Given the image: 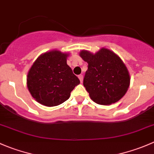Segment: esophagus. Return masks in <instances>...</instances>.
I'll use <instances>...</instances> for the list:
<instances>
[{
  "instance_id": "esophagus-1",
  "label": "esophagus",
  "mask_w": 154,
  "mask_h": 154,
  "mask_svg": "<svg viewBox=\"0 0 154 154\" xmlns=\"http://www.w3.org/2000/svg\"><path fill=\"white\" fill-rule=\"evenodd\" d=\"M78 78L80 79V83H82V82H83V75H82V74H80V75H78Z\"/></svg>"
}]
</instances>
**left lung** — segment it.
Listing matches in <instances>:
<instances>
[{
	"label": "left lung",
	"instance_id": "left-lung-1",
	"mask_svg": "<svg viewBox=\"0 0 154 154\" xmlns=\"http://www.w3.org/2000/svg\"><path fill=\"white\" fill-rule=\"evenodd\" d=\"M81 58L88 63L83 86L94 102L110 105L119 101L130 86V74L120 57L106 48L96 54L83 50Z\"/></svg>",
	"mask_w": 154,
	"mask_h": 154
}]
</instances>
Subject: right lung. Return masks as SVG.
Masks as SVG:
<instances>
[{
  "label": "right lung",
  "mask_w": 154,
  "mask_h": 154,
  "mask_svg": "<svg viewBox=\"0 0 154 154\" xmlns=\"http://www.w3.org/2000/svg\"><path fill=\"white\" fill-rule=\"evenodd\" d=\"M68 54L54 50L36 59L27 77L31 95L46 106H55L69 98L80 80L67 65Z\"/></svg>",
  "instance_id": "right-lung-1"
}]
</instances>
